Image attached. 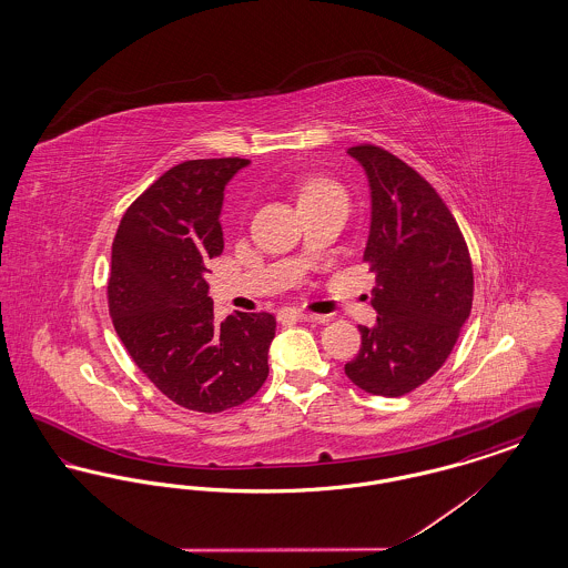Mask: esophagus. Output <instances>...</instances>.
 <instances>
[{"instance_id":"obj_1","label":"esophagus","mask_w":568,"mask_h":568,"mask_svg":"<svg viewBox=\"0 0 568 568\" xmlns=\"http://www.w3.org/2000/svg\"><path fill=\"white\" fill-rule=\"evenodd\" d=\"M320 317L311 315V313H304V311H296V308H287V311H281L278 313V322L283 324H290V322H315Z\"/></svg>"}]
</instances>
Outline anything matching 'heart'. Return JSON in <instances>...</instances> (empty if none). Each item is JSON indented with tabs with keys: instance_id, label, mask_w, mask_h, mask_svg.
Here are the masks:
<instances>
[{
	"instance_id": "1",
	"label": "heart",
	"mask_w": 568,
	"mask_h": 568,
	"mask_svg": "<svg viewBox=\"0 0 568 568\" xmlns=\"http://www.w3.org/2000/svg\"><path fill=\"white\" fill-rule=\"evenodd\" d=\"M327 193H343L338 183H334L327 176H311L300 185V200L320 197V195H327Z\"/></svg>"
}]
</instances>
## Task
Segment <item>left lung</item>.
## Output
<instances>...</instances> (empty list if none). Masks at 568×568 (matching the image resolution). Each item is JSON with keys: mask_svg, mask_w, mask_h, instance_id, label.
<instances>
[{"mask_svg": "<svg viewBox=\"0 0 568 568\" xmlns=\"http://www.w3.org/2000/svg\"><path fill=\"white\" fill-rule=\"evenodd\" d=\"M349 155L371 181L364 262L377 272V325H357L362 347L345 375L368 394L398 398L456 347L473 308V262L456 216L415 168L377 144H357Z\"/></svg>", "mask_w": 568, "mask_h": 568, "instance_id": "1", "label": "left lung"}]
</instances>
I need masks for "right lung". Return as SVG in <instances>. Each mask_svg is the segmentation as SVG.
Wrapping results in <instances>:
<instances>
[{"instance_id": "obj_1", "label": "right lung", "mask_w": 568, "mask_h": 568, "mask_svg": "<svg viewBox=\"0 0 568 568\" xmlns=\"http://www.w3.org/2000/svg\"><path fill=\"white\" fill-rule=\"evenodd\" d=\"M243 158L191 160L163 172L121 219L109 311L123 347L163 396L197 413L253 398L268 377L271 313L216 322L206 272L223 251L219 213Z\"/></svg>"}]
</instances>
